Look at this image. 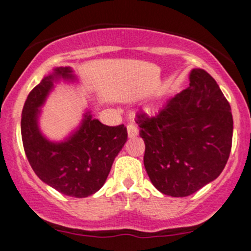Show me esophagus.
Masks as SVG:
<instances>
[{
	"mask_svg": "<svg viewBox=\"0 0 251 251\" xmlns=\"http://www.w3.org/2000/svg\"><path fill=\"white\" fill-rule=\"evenodd\" d=\"M127 135L130 138L136 137L138 135V128L133 124H128L127 125Z\"/></svg>",
	"mask_w": 251,
	"mask_h": 251,
	"instance_id": "obj_1",
	"label": "esophagus"
}]
</instances>
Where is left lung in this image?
Segmentation results:
<instances>
[{
	"instance_id": "obj_1",
	"label": "left lung",
	"mask_w": 251,
	"mask_h": 251,
	"mask_svg": "<svg viewBox=\"0 0 251 251\" xmlns=\"http://www.w3.org/2000/svg\"><path fill=\"white\" fill-rule=\"evenodd\" d=\"M137 124L146 144L144 168L163 194L191 196L226 166L233 136L231 105L203 69H192L189 87L158 115H137Z\"/></svg>"
}]
</instances>
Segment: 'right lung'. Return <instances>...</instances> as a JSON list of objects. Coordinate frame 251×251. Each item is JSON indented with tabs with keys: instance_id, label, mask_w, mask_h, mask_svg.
I'll use <instances>...</instances> for the list:
<instances>
[{
	"instance_id": "1",
	"label": "right lung",
	"mask_w": 251,
	"mask_h": 251,
	"mask_svg": "<svg viewBox=\"0 0 251 251\" xmlns=\"http://www.w3.org/2000/svg\"><path fill=\"white\" fill-rule=\"evenodd\" d=\"M60 80L77 81L70 67L54 68L32 88L22 111V140L32 170L62 194L86 198L100 191L114 159L127 140L124 125H103L86 110L80 125L63 141H50L41 132L39 118L48 95Z\"/></svg>"
}]
</instances>
